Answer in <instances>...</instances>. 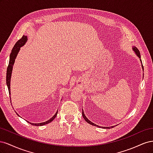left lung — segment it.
<instances>
[{
    "label": "left lung",
    "instance_id": "8db88e82",
    "mask_svg": "<svg viewBox=\"0 0 153 153\" xmlns=\"http://www.w3.org/2000/svg\"><path fill=\"white\" fill-rule=\"evenodd\" d=\"M133 50L135 51V53H136V54H137V56L139 57V58H140V52H139V50H138V48H137V47H133ZM140 61H141V59H140ZM142 68H143V65H142ZM82 115H83V117L84 118V119L85 120V121L87 122V123H88L89 124H92V125H93V126H98L99 127V126H97V125H96L95 124H94V123H92V122H91L89 119H88L85 116V115H84V112H82ZM114 126H112V128H113ZM104 128H109V127H104Z\"/></svg>",
    "mask_w": 153,
    "mask_h": 153
}]
</instances>
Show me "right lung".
Masks as SVG:
<instances>
[{
	"label": "right lung",
	"mask_w": 153,
	"mask_h": 153,
	"mask_svg": "<svg viewBox=\"0 0 153 153\" xmlns=\"http://www.w3.org/2000/svg\"><path fill=\"white\" fill-rule=\"evenodd\" d=\"M27 40V38L26 36H23L22 38L21 39H20L18 40L17 42L16 43V44L14 46L12 50H11V52L10 54V62H9V64H8V66L7 68V73H6V84L7 85V88H8V91H9V93L10 94V80H11V73H12V69H13V66L14 64V62H15V59L17 56V54L19 52L20 48L22 47V46L24 45L25 42ZM11 100V98H10ZM58 112V110L57 111V112L55 113V114L53 115V116L48 121L44 122V123H37V124H34V123H29L31 125H34V126H43V125L45 124H48L52 122V121H53V119L56 117L57 116V114Z\"/></svg>",
	"instance_id": "add662e5"
}]
</instances>
